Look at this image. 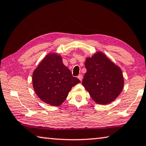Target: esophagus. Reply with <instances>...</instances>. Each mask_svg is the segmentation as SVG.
<instances>
[{
	"label": "esophagus",
	"mask_w": 146,
	"mask_h": 146,
	"mask_svg": "<svg viewBox=\"0 0 146 146\" xmlns=\"http://www.w3.org/2000/svg\"><path fill=\"white\" fill-rule=\"evenodd\" d=\"M82 78H83V77H82V75H81V74H80V75L78 76V78L80 80V81H82Z\"/></svg>",
	"instance_id": "obj_1"
}]
</instances>
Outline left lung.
Here are the masks:
<instances>
[{
	"label": "left lung",
	"mask_w": 146,
	"mask_h": 146,
	"mask_svg": "<svg viewBox=\"0 0 146 146\" xmlns=\"http://www.w3.org/2000/svg\"><path fill=\"white\" fill-rule=\"evenodd\" d=\"M85 68L82 85L95 102L106 105L115 100L123 88L121 69L100 52L87 58Z\"/></svg>",
	"instance_id": "obj_1"
}]
</instances>
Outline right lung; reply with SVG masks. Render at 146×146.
I'll return each instance as SVG.
<instances>
[{
    "instance_id": "obj_1",
    "label": "right lung",
    "mask_w": 146,
    "mask_h": 146,
    "mask_svg": "<svg viewBox=\"0 0 146 146\" xmlns=\"http://www.w3.org/2000/svg\"><path fill=\"white\" fill-rule=\"evenodd\" d=\"M80 82L65 66L56 54L46 56L34 70L32 84L41 100L52 106H59L66 100L73 86Z\"/></svg>"
}]
</instances>
